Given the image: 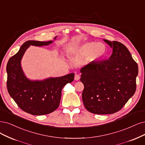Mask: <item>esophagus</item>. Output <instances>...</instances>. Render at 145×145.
Listing matches in <instances>:
<instances>
[{
	"instance_id": "34e87169",
	"label": "esophagus",
	"mask_w": 145,
	"mask_h": 145,
	"mask_svg": "<svg viewBox=\"0 0 145 145\" xmlns=\"http://www.w3.org/2000/svg\"><path fill=\"white\" fill-rule=\"evenodd\" d=\"M79 79H80V76L79 74H76L74 75V80H76V81H78V80H79Z\"/></svg>"
}]
</instances>
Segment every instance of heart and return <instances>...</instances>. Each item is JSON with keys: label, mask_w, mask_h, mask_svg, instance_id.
Masks as SVG:
<instances>
[{"label": "heart", "mask_w": 145, "mask_h": 145, "mask_svg": "<svg viewBox=\"0 0 145 145\" xmlns=\"http://www.w3.org/2000/svg\"><path fill=\"white\" fill-rule=\"evenodd\" d=\"M75 52L79 56L87 57L89 61H94L106 54L107 48L103 43L88 42L82 45Z\"/></svg>", "instance_id": "obj_1"}]
</instances>
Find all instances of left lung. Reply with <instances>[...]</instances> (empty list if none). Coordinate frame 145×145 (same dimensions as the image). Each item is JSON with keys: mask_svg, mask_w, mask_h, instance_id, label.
<instances>
[{"mask_svg": "<svg viewBox=\"0 0 145 145\" xmlns=\"http://www.w3.org/2000/svg\"><path fill=\"white\" fill-rule=\"evenodd\" d=\"M112 48L109 60L94 61L81 69L82 101L93 114H112L121 110L135 93L138 66L121 43L104 39Z\"/></svg>", "mask_w": 145, "mask_h": 145, "instance_id": "left-lung-1", "label": "left lung"}]
</instances>
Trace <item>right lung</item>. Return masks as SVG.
Returning <instances> with one entry per match:
<instances>
[{
	"label": "right lung",
	"mask_w": 145,
	"mask_h": 145,
	"mask_svg": "<svg viewBox=\"0 0 145 145\" xmlns=\"http://www.w3.org/2000/svg\"><path fill=\"white\" fill-rule=\"evenodd\" d=\"M52 42L26 41L18 52L9 58L7 66V89L10 96L21 109L33 115H46L56 110L60 105L63 88L74 79L73 73L43 81H30L24 75L21 60L26 50L30 45L41 46Z\"/></svg>",
	"instance_id": "add662e5"
}]
</instances>
